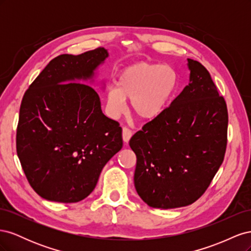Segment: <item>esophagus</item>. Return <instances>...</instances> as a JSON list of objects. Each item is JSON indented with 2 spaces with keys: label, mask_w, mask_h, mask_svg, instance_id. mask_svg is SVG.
Masks as SVG:
<instances>
[{
  "label": "esophagus",
  "mask_w": 251,
  "mask_h": 251,
  "mask_svg": "<svg viewBox=\"0 0 251 251\" xmlns=\"http://www.w3.org/2000/svg\"><path fill=\"white\" fill-rule=\"evenodd\" d=\"M132 135H133V133H132V131L130 130V128L126 127V126L123 127V139H124V141L126 143L130 141Z\"/></svg>",
  "instance_id": "esophagus-1"
}]
</instances>
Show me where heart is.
<instances>
[{"mask_svg":"<svg viewBox=\"0 0 251 251\" xmlns=\"http://www.w3.org/2000/svg\"><path fill=\"white\" fill-rule=\"evenodd\" d=\"M177 87V73L171 66L136 63L121 70L117 85L108 87L105 109L116 118L126 110V100H131V110L140 118L151 120L168 107Z\"/></svg>","mask_w":251,"mask_h":251,"instance_id":"obj_1","label":"heart"}]
</instances>
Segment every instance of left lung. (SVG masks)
<instances>
[{
	"mask_svg": "<svg viewBox=\"0 0 251 251\" xmlns=\"http://www.w3.org/2000/svg\"><path fill=\"white\" fill-rule=\"evenodd\" d=\"M188 85L160 115L133 135L134 184L154 208H177L198 200L221 166L228 113L209 72L187 58Z\"/></svg>",
	"mask_w": 251,
	"mask_h": 251,
	"instance_id": "obj_1",
	"label": "left lung"
}]
</instances>
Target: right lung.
<instances>
[{"label":"right lung","mask_w":251,"mask_h":251,"mask_svg":"<svg viewBox=\"0 0 251 251\" xmlns=\"http://www.w3.org/2000/svg\"><path fill=\"white\" fill-rule=\"evenodd\" d=\"M109 56L104 48L62 54L26 91L17 128V153L29 184L42 198L75 203L93 192L110 159L123 148V130L101 111L93 81Z\"/></svg>","instance_id":"obj_1"}]
</instances>
